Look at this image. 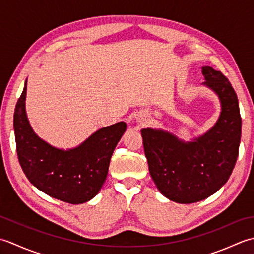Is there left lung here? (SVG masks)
Wrapping results in <instances>:
<instances>
[{"label": "left lung", "mask_w": 254, "mask_h": 254, "mask_svg": "<svg viewBox=\"0 0 254 254\" xmlns=\"http://www.w3.org/2000/svg\"><path fill=\"white\" fill-rule=\"evenodd\" d=\"M204 85L222 104L217 123L194 142L185 143L168 132L143 128L149 174L160 193L171 201L195 203L212 195L231 175L239 153L241 117L236 91L228 78L210 66L202 67Z\"/></svg>", "instance_id": "obj_1"}]
</instances>
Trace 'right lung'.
Segmentation results:
<instances>
[{"label":"right lung","mask_w":254,"mask_h":254,"mask_svg":"<svg viewBox=\"0 0 254 254\" xmlns=\"http://www.w3.org/2000/svg\"><path fill=\"white\" fill-rule=\"evenodd\" d=\"M27 80L14 112L16 150L21 169L32 185L69 204L93 198L104 185L113 150L127 124L118 122L95 132L78 147L62 150L32 131L25 110Z\"/></svg>","instance_id":"obj_1"}]
</instances>
